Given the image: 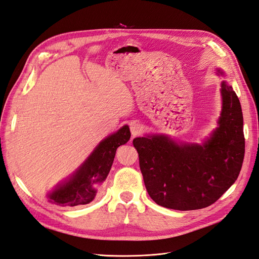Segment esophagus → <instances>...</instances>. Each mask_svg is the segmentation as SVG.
Returning a JSON list of instances; mask_svg holds the SVG:
<instances>
[{
	"label": "esophagus",
	"instance_id": "34e87169",
	"mask_svg": "<svg viewBox=\"0 0 259 259\" xmlns=\"http://www.w3.org/2000/svg\"><path fill=\"white\" fill-rule=\"evenodd\" d=\"M130 130L133 137H136L140 134V133H142V126H140V124L137 122H132L130 124Z\"/></svg>",
	"mask_w": 259,
	"mask_h": 259
}]
</instances>
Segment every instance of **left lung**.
Here are the masks:
<instances>
[{"label":"left lung","mask_w":259,"mask_h":259,"mask_svg":"<svg viewBox=\"0 0 259 259\" xmlns=\"http://www.w3.org/2000/svg\"><path fill=\"white\" fill-rule=\"evenodd\" d=\"M221 93L218 127L202 145L178 144L164 135L133 140L146 189L156 204L177 210L204 208L237 180L245 152L242 109L231 85L223 81Z\"/></svg>","instance_id":"obj_1"}]
</instances>
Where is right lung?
Masks as SVG:
<instances>
[{
    "mask_svg": "<svg viewBox=\"0 0 259 259\" xmlns=\"http://www.w3.org/2000/svg\"><path fill=\"white\" fill-rule=\"evenodd\" d=\"M130 138L131 132L127 125L105 138L80 168L48 195L49 201L59 206L89 204L95 199L100 185L110 171L116 149L126 144Z\"/></svg>",
    "mask_w": 259,
    "mask_h": 259,
    "instance_id": "right-lung-1",
    "label": "right lung"
}]
</instances>
